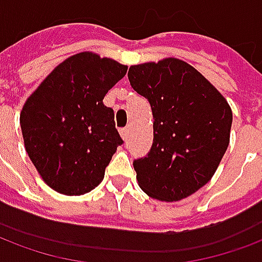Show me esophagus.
Returning <instances> with one entry per match:
<instances>
[{"mask_svg": "<svg viewBox=\"0 0 262 262\" xmlns=\"http://www.w3.org/2000/svg\"><path fill=\"white\" fill-rule=\"evenodd\" d=\"M119 133H121V136L123 140H126V139H127V129H126V127L121 129V130H119Z\"/></svg>", "mask_w": 262, "mask_h": 262, "instance_id": "obj_1", "label": "esophagus"}]
</instances>
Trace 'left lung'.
I'll list each match as a JSON object with an SVG mask.
<instances>
[{
  "mask_svg": "<svg viewBox=\"0 0 262 262\" xmlns=\"http://www.w3.org/2000/svg\"><path fill=\"white\" fill-rule=\"evenodd\" d=\"M133 90L148 100L154 139L133 161L141 190L161 201H179L212 178L229 146V104L200 72L168 58L129 68Z\"/></svg>",
  "mask_w": 262,
  "mask_h": 262,
  "instance_id": "8db88e82",
  "label": "left lung"
}]
</instances>
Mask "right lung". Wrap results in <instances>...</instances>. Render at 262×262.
I'll return each mask as SVG.
<instances>
[{
    "label": "right lung",
    "mask_w": 262,
    "mask_h": 262,
    "mask_svg": "<svg viewBox=\"0 0 262 262\" xmlns=\"http://www.w3.org/2000/svg\"><path fill=\"white\" fill-rule=\"evenodd\" d=\"M127 67L92 52L58 65L29 97L20 114L25 147L44 182L80 195L101 183L116 147L123 144L104 97Z\"/></svg>",
    "instance_id": "1"
}]
</instances>
